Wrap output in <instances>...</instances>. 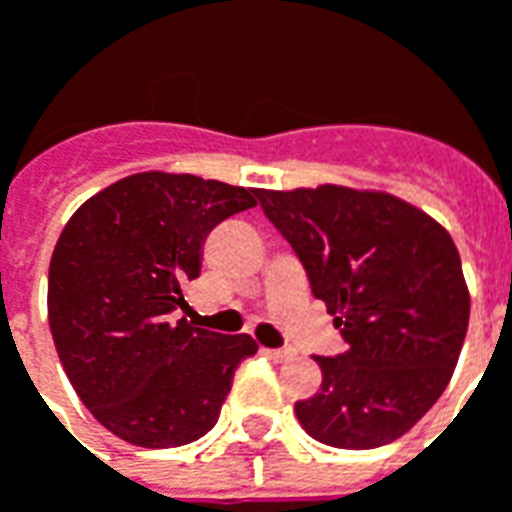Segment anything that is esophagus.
<instances>
[{
    "label": "esophagus",
    "instance_id": "34e87169",
    "mask_svg": "<svg viewBox=\"0 0 512 512\" xmlns=\"http://www.w3.org/2000/svg\"><path fill=\"white\" fill-rule=\"evenodd\" d=\"M263 354L271 356L274 362H285V359L293 356V351H290V348H263Z\"/></svg>",
    "mask_w": 512,
    "mask_h": 512
}]
</instances>
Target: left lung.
Returning <instances> with one entry per match:
<instances>
[{"label":"left lung","instance_id":"1","mask_svg":"<svg viewBox=\"0 0 512 512\" xmlns=\"http://www.w3.org/2000/svg\"><path fill=\"white\" fill-rule=\"evenodd\" d=\"M345 340L315 356L321 392L296 403L312 439L373 450L400 439L450 384L469 290L450 233L414 205L343 186L255 189Z\"/></svg>","mask_w":512,"mask_h":512}]
</instances>
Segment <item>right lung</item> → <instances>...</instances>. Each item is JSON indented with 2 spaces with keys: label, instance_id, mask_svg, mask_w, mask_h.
<instances>
[{
  "label": "right lung",
  "instance_id": "obj_1",
  "mask_svg": "<svg viewBox=\"0 0 512 512\" xmlns=\"http://www.w3.org/2000/svg\"><path fill=\"white\" fill-rule=\"evenodd\" d=\"M255 208V189L197 175L142 172L112 183L65 224L49 266V326L76 395L136 447H180L205 436L249 334L191 329L172 315L200 277L216 224Z\"/></svg>",
  "mask_w": 512,
  "mask_h": 512
}]
</instances>
